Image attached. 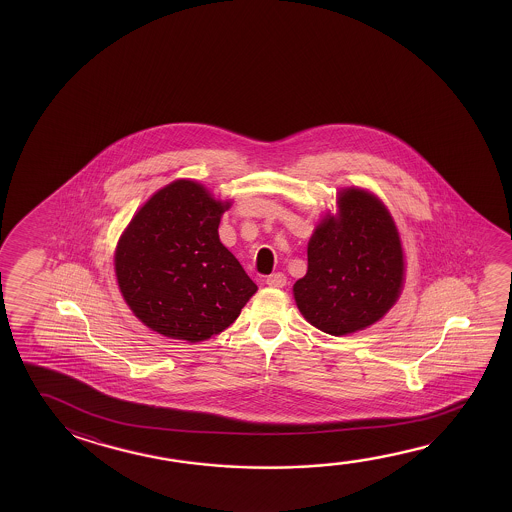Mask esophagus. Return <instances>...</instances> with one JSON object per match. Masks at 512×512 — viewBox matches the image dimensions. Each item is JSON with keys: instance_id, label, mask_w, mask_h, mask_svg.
Returning a JSON list of instances; mask_svg holds the SVG:
<instances>
[{"instance_id": "esophagus-1", "label": "esophagus", "mask_w": 512, "mask_h": 512, "mask_svg": "<svg viewBox=\"0 0 512 512\" xmlns=\"http://www.w3.org/2000/svg\"><path fill=\"white\" fill-rule=\"evenodd\" d=\"M266 284H268L269 287H284V285L287 284V278H285L284 273H273V275H269V277L266 278Z\"/></svg>"}]
</instances>
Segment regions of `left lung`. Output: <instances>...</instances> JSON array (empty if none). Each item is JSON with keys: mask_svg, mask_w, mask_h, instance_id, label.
<instances>
[{"mask_svg": "<svg viewBox=\"0 0 512 512\" xmlns=\"http://www.w3.org/2000/svg\"><path fill=\"white\" fill-rule=\"evenodd\" d=\"M337 209L310 237L309 268L293 293L312 327L348 336L393 307L402 293L405 264L393 216L375 194L346 187L337 193Z\"/></svg>", "mask_w": 512, "mask_h": 512, "instance_id": "1", "label": "left lung"}]
</instances>
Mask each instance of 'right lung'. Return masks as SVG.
I'll return each mask as SVG.
<instances>
[{"label": "right lung", "instance_id": "obj_1", "mask_svg": "<svg viewBox=\"0 0 512 512\" xmlns=\"http://www.w3.org/2000/svg\"><path fill=\"white\" fill-rule=\"evenodd\" d=\"M230 205L182 178L153 194L128 223L114 255L119 291L153 332L200 343L230 327L257 293L219 241Z\"/></svg>", "mask_w": 512, "mask_h": 512}]
</instances>
